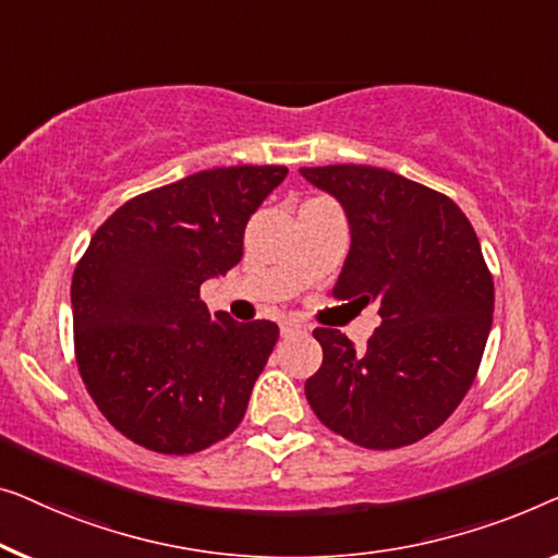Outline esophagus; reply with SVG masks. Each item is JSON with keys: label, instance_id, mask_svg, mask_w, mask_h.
I'll use <instances>...</instances> for the list:
<instances>
[{"label": "esophagus", "instance_id": "obj_1", "mask_svg": "<svg viewBox=\"0 0 558 558\" xmlns=\"http://www.w3.org/2000/svg\"><path fill=\"white\" fill-rule=\"evenodd\" d=\"M301 331H305V326L301 324V320L288 318V320H282V324H280V333L282 336H293V333H301Z\"/></svg>", "mask_w": 558, "mask_h": 558}]
</instances>
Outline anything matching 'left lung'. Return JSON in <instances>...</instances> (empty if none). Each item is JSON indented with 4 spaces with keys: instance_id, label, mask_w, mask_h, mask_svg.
I'll return each instance as SVG.
<instances>
[{
    "instance_id": "obj_1",
    "label": "left lung",
    "mask_w": 558,
    "mask_h": 558,
    "mask_svg": "<svg viewBox=\"0 0 558 558\" xmlns=\"http://www.w3.org/2000/svg\"><path fill=\"white\" fill-rule=\"evenodd\" d=\"M341 202L351 247L333 298L379 303L381 326L356 351L316 328L324 364L305 381L311 410L336 435L397 450L442 425L475 381L493 324V276L481 242L450 197L395 171L303 167Z\"/></svg>"
}]
</instances>
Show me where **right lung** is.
Instances as JSON below:
<instances>
[{
    "label": "right lung",
    "instance_id": "obj_1",
    "mask_svg": "<svg viewBox=\"0 0 558 558\" xmlns=\"http://www.w3.org/2000/svg\"><path fill=\"white\" fill-rule=\"evenodd\" d=\"M286 167H225L138 194L75 265V361L93 402L146 450L192 454L245 417L278 341L272 320L209 316L204 280L242 257L245 225Z\"/></svg>",
    "mask_w": 558,
    "mask_h": 558
}]
</instances>
